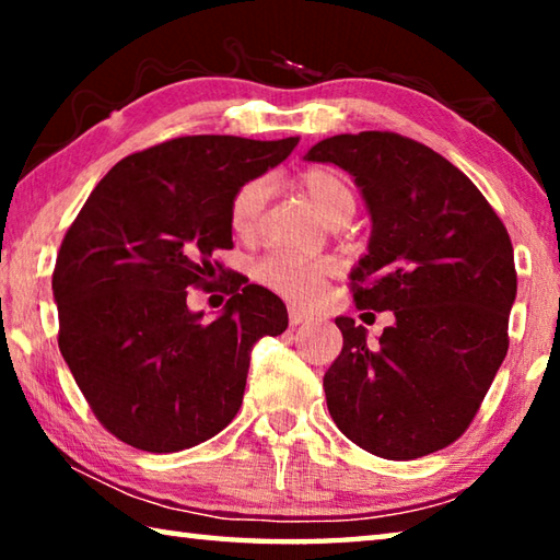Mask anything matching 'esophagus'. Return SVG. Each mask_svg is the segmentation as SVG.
<instances>
[{
  "label": "esophagus",
  "mask_w": 560,
  "mask_h": 560,
  "mask_svg": "<svg viewBox=\"0 0 560 560\" xmlns=\"http://www.w3.org/2000/svg\"><path fill=\"white\" fill-rule=\"evenodd\" d=\"M311 320V314H306V311H301L296 306L289 308V324L291 326H301V324H308Z\"/></svg>",
  "instance_id": "1"
}]
</instances>
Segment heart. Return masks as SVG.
<instances>
[{"instance_id": "heart-1", "label": "heart", "mask_w": 560, "mask_h": 560, "mask_svg": "<svg viewBox=\"0 0 560 560\" xmlns=\"http://www.w3.org/2000/svg\"><path fill=\"white\" fill-rule=\"evenodd\" d=\"M299 187L328 224H346L355 212V195L350 179L334 167H308L299 175ZM269 197L267 179H249L236 189L230 202V226L236 236L249 240L257 234ZM336 273L330 259H293L269 254L254 267V279L279 296L296 303H314L326 281Z\"/></svg>"}]
</instances>
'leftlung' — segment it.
I'll use <instances>...</instances> for the list:
<instances>
[{
    "label": "left lung",
    "instance_id": "8db88e82",
    "mask_svg": "<svg viewBox=\"0 0 560 560\" xmlns=\"http://www.w3.org/2000/svg\"><path fill=\"white\" fill-rule=\"evenodd\" d=\"M306 160L353 175L373 232L350 289L358 308L395 316L375 343L350 316L336 318L343 350L324 375L328 412L375 457L444 450L469 428L509 350L506 226L462 170L397 132H343Z\"/></svg>",
    "mask_w": 560,
    "mask_h": 560
}]
</instances>
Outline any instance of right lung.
I'll list each match as a JSON object with an SVG mask.
<instances>
[{
	"label": "right lung",
	"mask_w": 560,
	"mask_h": 560,
	"mask_svg": "<svg viewBox=\"0 0 560 560\" xmlns=\"http://www.w3.org/2000/svg\"><path fill=\"white\" fill-rule=\"evenodd\" d=\"M299 138L187 136L122 158L66 232L51 279L59 348L93 415L136 450L179 452L242 407L252 348L289 326L283 301L212 261L232 249L230 202ZM220 268L223 314L189 312L186 289Z\"/></svg>",
	"instance_id": "1"
}]
</instances>
